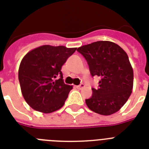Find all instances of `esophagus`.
I'll return each instance as SVG.
<instances>
[{
	"label": "esophagus",
	"instance_id": "obj_1",
	"mask_svg": "<svg viewBox=\"0 0 149 149\" xmlns=\"http://www.w3.org/2000/svg\"><path fill=\"white\" fill-rule=\"evenodd\" d=\"M84 86H85V85H84L83 83H81L80 85H79V86H76V87L78 88V89H82V88H83Z\"/></svg>",
	"mask_w": 149,
	"mask_h": 149
}]
</instances>
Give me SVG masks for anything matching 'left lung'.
Listing matches in <instances>:
<instances>
[{"mask_svg": "<svg viewBox=\"0 0 149 149\" xmlns=\"http://www.w3.org/2000/svg\"><path fill=\"white\" fill-rule=\"evenodd\" d=\"M86 60L93 77L101 78L99 89L86 100L95 113L109 116L120 109L129 100L133 88V69L125 50L111 41H97L79 47Z\"/></svg>", "mask_w": 149, "mask_h": 149, "instance_id": "1", "label": "left lung"}]
</instances>
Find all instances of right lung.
<instances>
[{
  "instance_id": "obj_1",
  "label": "right lung",
  "mask_w": 149,
  "mask_h": 149,
  "mask_svg": "<svg viewBox=\"0 0 149 149\" xmlns=\"http://www.w3.org/2000/svg\"><path fill=\"white\" fill-rule=\"evenodd\" d=\"M76 50L64 46L43 45L24 56L18 79L23 96L31 108L43 113L62 108L72 86L63 83L61 68Z\"/></svg>"
}]
</instances>
